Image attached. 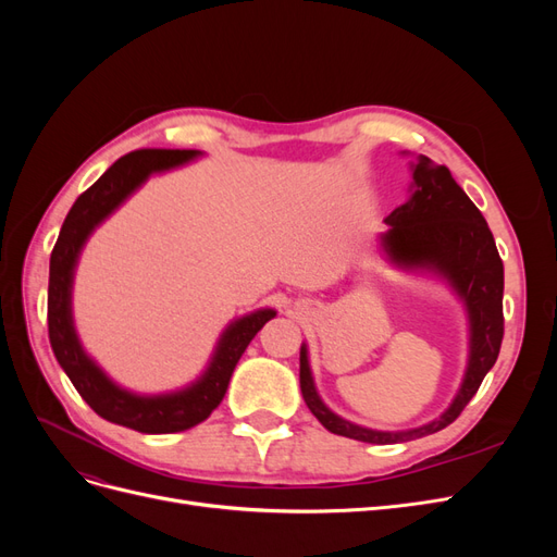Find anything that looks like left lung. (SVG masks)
<instances>
[{
    "instance_id": "8db88e82",
    "label": "left lung",
    "mask_w": 557,
    "mask_h": 557,
    "mask_svg": "<svg viewBox=\"0 0 557 557\" xmlns=\"http://www.w3.org/2000/svg\"><path fill=\"white\" fill-rule=\"evenodd\" d=\"M413 181L416 193L411 199L385 218L391 230L383 234V246L387 256L399 264L432 267L442 272L460 293L471 323L469 367L458 397L453 399L450 409L440 420L407 432H376L348 423L320 401L309 372L307 348L301 346L299 385L311 413L325 430L369 444L411 442L448 428L465 411L485 374L491 372L504 336V264L485 218L455 183L448 166L432 164L430 158H420L413 170Z\"/></svg>"
}]
</instances>
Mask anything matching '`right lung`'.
<instances>
[{"instance_id":"1","label":"right lung","mask_w":557,"mask_h":557,"mask_svg":"<svg viewBox=\"0 0 557 557\" xmlns=\"http://www.w3.org/2000/svg\"><path fill=\"white\" fill-rule=\"evenodd\" d=\"M197 150L181 148H141L113 162L107 174L99 176L90 188L83 193L72 211L66 213L60 237L50 252V276H48V339L64 374L70 376L78 395L90 404V409L109 423L123 425L146 434H170L195 428L207 420L211 411L223 401L227 383L232 379L242 352L250 344L267 320L276 311L262 309L250 313L230 325L213 356L207 374L193 387L174 395L137 397L113 385L95 362L83 352L72 325V274L81 246L88 234L104 218L121 205V201L141 185L148 174L170 170V166L188 162Z\"/></svg>"}]
</instances>
